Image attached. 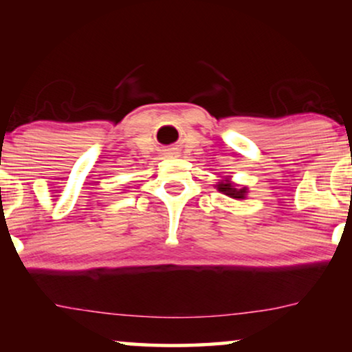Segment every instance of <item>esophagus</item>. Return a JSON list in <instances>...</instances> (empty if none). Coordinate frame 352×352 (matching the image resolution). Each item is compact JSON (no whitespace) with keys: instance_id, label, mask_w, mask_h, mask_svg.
<instances>
[{"instance_id":"34e87169","label":"esophagus","mask_w":352,"mask_h":352,"mask_svg":"<svg viewBox=\"0 0 352 352\" xmlns=\"http://www.w3.org/2000/svg\"><path fill=\"white\" fill-rule=\"evenodd\" d=\"M176 153H177V152L175 151V148H173V151H171V155H176Z\"/></svg>"}]
</instances>
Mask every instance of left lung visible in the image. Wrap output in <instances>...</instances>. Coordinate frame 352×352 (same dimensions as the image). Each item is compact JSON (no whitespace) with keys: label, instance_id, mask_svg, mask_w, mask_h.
<instances>
[{"label":"left lung","instance_id":"1","mask_svg":"<svg viewBox=\"0 0 352 352\" xmlns=\"http://www.w3.org/2000/svg\"><path fill=\"white\" fill-rule=\"evenodd\" d=\"M218 189H219V192H223V194L232 197V199H243L245 192H247V189H235L230 182H221V184L218 186Z\"/></svg>","mask_w":352,"mask_h":352}]
</instances>
